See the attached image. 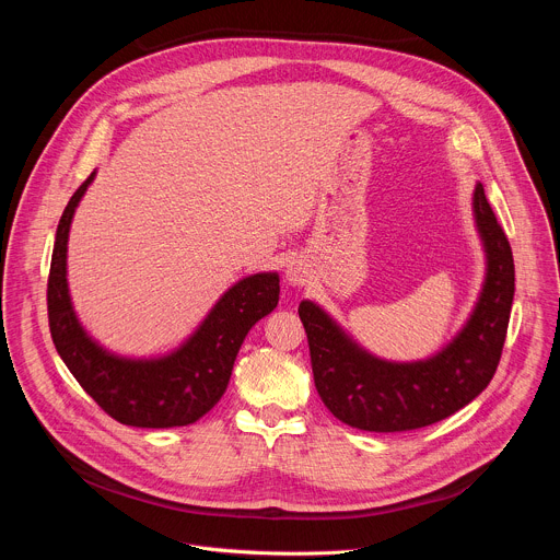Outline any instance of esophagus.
<instances>
[{"instance_id": "obj_1", "label": "esophagus", "mask_w": 560, "mask_h": 560, "mask_svg": "<svg viewBox=\"0 0 560 560\" xmlns=\"http://www.w3.org/2000/svg\"><path fill=\"white\" fill-rule=\"evenodd\" d=\"M285 281L290 285H305L307 283V268L303 266V261H292L285 270Z\"/></svg>"}]
</instances>
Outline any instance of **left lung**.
<instances>
[{
	"mask_svg": "<svg viewBox=\"0 0 560 560\" xmlns=\"http://www.w3.org/2000/svg\"><path fill=\"white\" fill-rule=\"evenodd\" d=\"M471 206L488 259L486 283L463 330L434 357L412 363L376 359L316 303L301 301L316 392L346 425L365 432L419 430L465 408L492 381L510 324L514 259L481 184Z\"/></svg>",
	"mask_w": 560,
	"mask_h": 560,
	"instance_id": "1",
	"label": "left lung"
}]
</instances>
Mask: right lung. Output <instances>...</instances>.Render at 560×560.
<instances>
[{
    "mask_svg": "<svg viewBox=\"0 0 560 560\" xmlns=\"http://www.w3.org/2000/svg\"><path fill=\"white\" fill-rule=\"evenodd\" d=\"M93 179L95 173L74 190L55 234L46 292L52 343L77 383L115 421L132 428L190 425L217 406L246 335L277 307L279 275L261 272L234 283L195 335L166 357L126 359L106 352L79 324L66 281L72 214Z\"/></svg>",
    "mask_w": 560,
    "mask_h": 560,
    "instance_id": "1",
    "label": "right lung"
}]
</instances>
